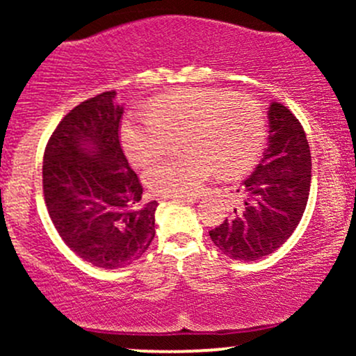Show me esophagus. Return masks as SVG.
<instances>
[{"mask_svg":"<svg viewBox=\"0 0 356 356\" xmlns=\"http://www.w3.org/2000/svg\"><path fill=\"white\" fill-rule=\"evenodd\" d=\"M169 201H182V202H195V197H189V195H181V197H165Z\"/></svg>","mask_w":356,"mask_h":356,"instance_id":"1","label":"esophagus"}]
</instances>
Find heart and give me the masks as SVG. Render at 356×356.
I'll list each match as a JSON object with an SVG mask.
<instances>
[{"mask_svg":"<svg viewBox=\"0 0 356 356\" xmlns=\"http://www.w3.org/2000/svg\"><path fill=\"white\" fill-rule=\"evenodd\" d=\"M179 137L184 155L162 159L144 174L147 187L164 197L195 195L212 174L246 170L263 145V110L222 90L189 88L154 100L147 113L127 117L120 127L122 147L136 165L162 155Z\"/></svg>","mask_w":356,"mask_h":356,"instance_id":"1","label":"heart"}]
</instances>
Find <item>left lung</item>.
<instances>
[{
    "mask_svg": "<svg viewBox=\"0 0 356 356\" xmlns=\"http://www.w3.org/2000/svg\"><path fill=\"white\" fill-rule=\"evenodd\" d=\"M268 120V147L236 191L239 204L209 231L231 259L256 261L275 252L295 232L308 202L312 154L303 127L280 102L269 104Z\"/></svg>",
    "mask_w": 356,
    "mask_h": 356,
    "instance_id": "left-lung-1",
    "label": "left lung"
}]
</instances>
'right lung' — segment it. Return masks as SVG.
I'll return each mask as SVG.
<instances>
[{
    "label": "right lung",
    "instance_id": "obj_1",
    "mask_svg": "<svg viewBox=\"0 0 356 356\" xmlns=\"http://www.w3.org/2000/svg\"><path fill=\"white\" fill-rule=\"evenodd\" d=\"M115 90L81 102L51 134L43 194L60 238L97 268H125L155 236L157 201L142 204V184L118 138L124 107Z\"/></svg>",
    "mask_w": 356,
    "mask_h": 356
}]
</instances>
